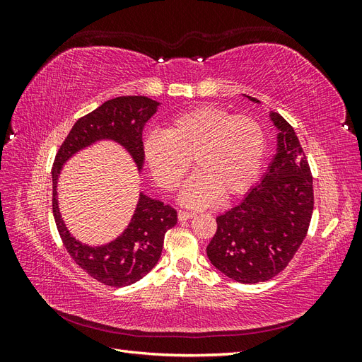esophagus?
I'll use <instances>...</instances> for the list:
<instances>
[{
	"mask_svg": "<svg viewBox=\"0 0 362 362\" xmlns=\"http://www.w3.org/2000/svg\"><path fill=\"white\" fill-rule=\"evenodd\" d=\"M196 214L194 213H192V211H180L178 213V218L181 222H184V221H189V218H193Z\"/></svg>",
	"mask_w": 362,
	"mask_h": 362,
	"instance_id": "1",
	"label": "esophagus"
}]
</instances>
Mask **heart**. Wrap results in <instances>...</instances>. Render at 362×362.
I'll list each match as a JSON object with an SVG mask.
<instances>
[{
	"instance_id": "heart-1",
	"label": "heart",
	"mask_w": 362,
	"mask_h": 362,
	"mask_svg": "<svg viewBox=\"0 0 362 362\" xmlns=\"http://www.w3.org/2000/svg\"><path fill=\"white\" fill-rule=\"evenodd\" d=\"M266 152V133L255 119L234 116L225 108L201 105L175 116L164 133L144 140V156L161 189L177 190L190 169L181 202L204 208L242 194L254 182Z\"/></svg>"
}]
</instances>
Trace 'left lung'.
I'll return each mask as SVG.
<instances>
[{
	"mask_svg": "<svg viewBox=\"0 0 362 362\" xmlns=\"http://www.w3.org/2000/svg\"><path fill=\"white\" fill-rule=\"evenodd\" d=\"M270 119L278 129L276 154L245 199L217 216L206 246L211 264L242 284L269 281L288 266L314 210L313 177L299 139L279 113L272 112Z\"/></svg>",
	"mask_w": 362,
	"mask_h": 362,
	"instance_id": "obj_1",
	"label": "left lung"
}]
</instances>
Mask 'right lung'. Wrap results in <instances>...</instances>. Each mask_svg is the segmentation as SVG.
<instances>
[{
  "label": "right lung",
  "mask_w": 362,
  "mask_h": 362,
  "mask_svg": "<svg viewBox=\"0 0 362 362\" xmlns=\"http://www.w3.org/2000/svg\"><path fill=\"white\" fill-rule=\"evenodd\" d=\"M158 105L160 103L146 96H117L105 101L76 120L54 160L52 214L62 242L87 275L110 287L131 286L154 269L161 255L164 234L177 225V211L140 193L136 211L122 234L103 246L84 245L71 235L62 218L57 201L59 175L74 154L100 140H113L124 146L140 172L145 160L141 131Z\"/></svg>",
  "instance_id": "right-lung-1"
}]
</instances>
